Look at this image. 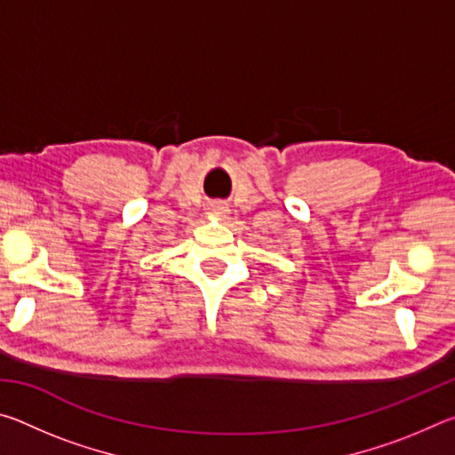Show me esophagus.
Here are the masks:
<instances>
[{"instance_id":"obj_1","label":"esophagus","mask_w":455,"mask_h":455,"mask_svg":"<svg viewBox=\"0 0 455 455\" xmlns=\"http://www.w3.org/2000/svg\"><path fill=\"white\" fill-rule=\"evenodd\" d=\"M211 212L214 214V217H219V219H227L228 217V206L227 204H222V203H214V204H211Z\"/></svg>"}]
</instances>
